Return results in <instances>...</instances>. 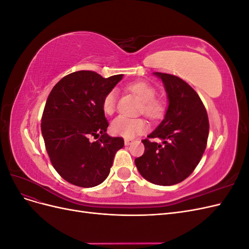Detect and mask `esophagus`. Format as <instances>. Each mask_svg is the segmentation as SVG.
Wrapping results in <instances>:
<instances>
[{
    "mask_svg": "<svg viewBox=\"0 0 249 249\" xmlns=\"http://www.w3.org/2000/svg\"><path fill=\"white\" fill-rule=\"evenodd\" d=\"M132 143H133L132 139H124V144L125 145H131Z\"/></svg>",
    "mask_w": 249,
    "mask_h": 249,
    "instance_id": "esophagus-1",
    "label": "esophagus"
}]
</instances>
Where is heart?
Returning <instances> with one entry per match:
<instances>
[{"instance_id":"heart-1","label":"heart","mask_w":249,"mask_h":249,"mask_svg":"<svg viewBox=\"0 0 249 249\" xmlns=\"http://www.w3.org/2000/svg\"><path fill=\"white\" fill-rule=\"evenodd\" d=\"M130 90L135 94L138 95L139 99L144 103L143 104V110L144 113L150 118H159L164 112L163 104L155 100L157 94L156 89L145 82H136L130 85ZM117 99V91L112 89L105 95L102 103V108L105 114L112 115L115 111V105ZM147 124L142 118H130L125 116H118L111 123V132L127 139L134 138L137 135L145 132L147 130Z\"/></svg>"}]
</instances>
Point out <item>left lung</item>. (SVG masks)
I'll list each match as a JSON object with an SVG mask.
<instances>
[{
    "instance_id": "1",
    "label": "left lung",
    "mask_w": 249,
    "mask_h": 249,
    "mask_svg": "<svg viewBox=\"0 0 249 249\" xmlns=\"http://www.w3.org/2000/svg\"><path fill=\"white\" fill-rule=\"evenodd\" d=\"M154 74L163 82L168 107L161 124L147 137L162 143L142 140L144 154L135 164L148 182L171 186L189 177L199 163L207 146L209 119L200 97L185 81L169 73Z\"/></svg>"
}]
</instances>
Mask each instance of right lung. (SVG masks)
<instances>
[{
  "mask_svg": "<svg viewBox=\"0 0 249 249\" xmlns=\"http://www.w3.org/2000/svg\"><path fill=\"white\" fill-rule=\"evenodd\" d=\"M107 79L90 71L67 74L52 89L41 118V133L50 160L67 182L83 188L102 184L113 159L124 145L107 134L103 99L123 79ZM93 136L99 140L91 142Z\"/></svg>",
  "mask_w": 249,
  "mask_h": 249,
  "instance_id": "right-lung-1",
  "label": "right lung"
}]
</instances>
